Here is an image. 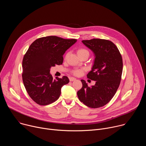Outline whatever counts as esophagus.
I'll return each instance as SVG.
<instances>
[{"label":"esophagus","mask_w":146,"mask_h":146,"mask_svg":"<svg viewBox=\"0 0 146 146\" xmlns=\"http://www.w3.org/2000/svg\"><path fill=\"white\" fill-rule=\"evenodd\" d=\"M76 78H74V77H69V80H70V81H74V80H76Z\"/></svg>","instance_id":"1"}]
</instances>
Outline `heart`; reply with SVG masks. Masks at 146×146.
Returning <instances> with one entry per match:
<instances>
[{
    "instance_id": "b5f03b06",
    "label": "heart",
    "mask_w": 146,
    "mask_h": 146,
    "mask_svg": "<svg viewBox=\"0 0 146 146\" xmlns=\"http://www.w3.org/2000/svg\"><path fill=\"white\" fill-rule=\"evenodd\" d=\"M77 54L78 55L80 56H81L82 55H84V54H87L89 55L90 54V52L88 51V50H87L86 48H80L77 50ZM68 56V54L66 55L65 57L66 58V56ZM83 72V70L82 69H75L74 70H73L72 73L73 74L76 75V76H80L82 72Z\"/></svg>"
}]
</instances>
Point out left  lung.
Returning a JSON list of instances; mask_svg holds the SVG:
<instances>
[{"label": "left lung", "instance_id": "obj_1", "mask_svg": "<svg viewBox=\"0 0 146 146\" xmlns=\"http://www.w3.org/2000/svg\"><path fill=\"white\" fill-rule=\"evenodd\" d=\"M82 42L95 55L92 70L87 77L96 83L88 87L81 80L82 87L77 96L87 106L99 108L111 100L119 87L123 68L122 56L117 47L109 40L93 38Z\"/></svg>", "mask_w": 146, "mask_h": 146}]
</instances>
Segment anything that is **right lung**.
I'll return each instance as SVG.
<instances>
[{
  "label": "right lung",
  "instance_id": "obj_1",
  "mask_svg": "<svg viewBox=\"0 0 146 146\" xmlns=\"http://www.w3.org/2000/svg\"><path fill=\"white\" fill-rule=\"evenodd\" d=\"M76 41L50 36L36 39L29 46L23 60L22 77L28 95L38 105L56 101L62 87L69 83L67 76L54 79L50 71L51 66L62 64L64 53Z\"/></svg>",
  "mask_w": 146,
  "mask_h": 146
}]
</instances>
